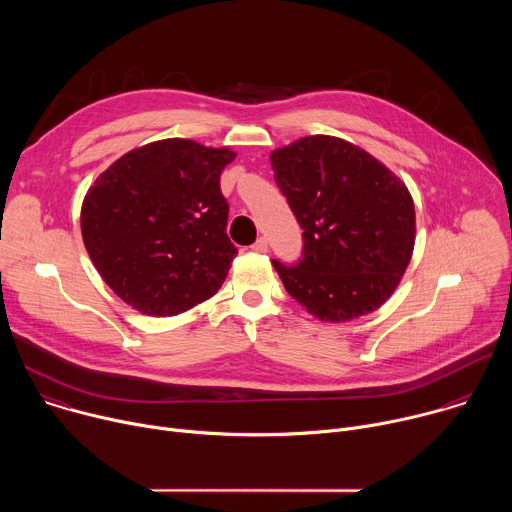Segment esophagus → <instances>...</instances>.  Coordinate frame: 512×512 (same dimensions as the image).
<instances>
[{
	"mask_svg": "<svg viewBox=\"0 0 512 512\" xmlns=\"http://www.w3.org/2000/svg\"><path fill=\"white\" fill-rule=\"evenodd\" d=\"M251 249L257 251V253H265V251H267V239H265V237H259V239L253 243Z\"/></svg>",
	"mask_w": 512,
	"mask_h": 512,
	"instance_id": "1",
	"label": "esophagus"
}]
</instances>
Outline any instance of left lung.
<instances>
[{
    "label": "left lung",
    "mask_w": 512,
    "mask_h": 512,
    "mask_svg": "<svg viewBox=\"0 0 512 512\" xmlns=\"http://www.w3.org/2000/svg\"><path fill=\"white\" fill-rule=\"evenodd\" d=\"M269 158L304 229L302 263L273 261L287 294L322 322H350L379 310L415 247V206L405 182L334 135L300 137Z\"/></svg>",
    "instance_id": "8db88e82"
}]
</instances>
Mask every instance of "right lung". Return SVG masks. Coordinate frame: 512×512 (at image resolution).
I'll return each instance as SVG.
<instances>
[{
	"mask_svg": "<svg viewBox=\"0 0 512 512\" xmlns=\"http://www.w3.org/2000/svg\"><path fill=\"white\" fill-rule=\"evenodd\" d=\"M235 156L194 139H158L123 154L87 190L83 243L127 306L176 316L221 289L237 257L221 194Z\"/></svg>",
	"mask_w": 512,
	"mask_h": 512,
	"instance_id": "right-lung-1",
	"label": "right lung"
}]
</instances>
